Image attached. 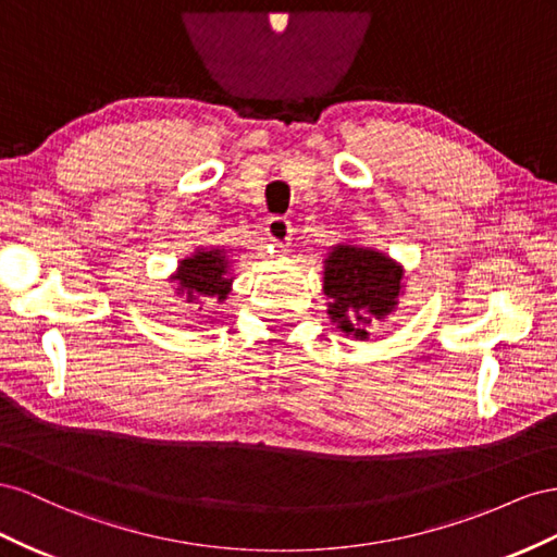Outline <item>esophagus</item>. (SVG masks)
<instances>
[{"label": "esophagus", "mask_w": 557, "mask_h": 557, "mask_svg": "<svg viewBox=\"0 0 557 557\" xmlns=\"http://www.w3.org/2000/svg\"><path fill=\"white\" fill-rule=\"evenodd\" d=\"M265 235L270 243H275L277 247L287 245L292 240V221L284 216H270L265 221Z\"/></svg>", "instance_id": "1"}]
</instances>
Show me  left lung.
Returning <instances> with one entry per match:
<instances>
[{"instance_id": "left-lung-1", "label": "left lung", "mask_w": 557, "mask_h": 557, "mask_svg": "<svg viewBox=\"0 0 557 557\" xmlns=\"http://www.w3.org/2000/svg\"><path fill=\"white\" fill-rule=\"evenodd\" d=\"M329 320L345 336L369 341L404 296V265L387 253L355 243L333 245L324 259Z\"/></svg>"}]
</instances>
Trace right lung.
I'll use <instances>...</instances> for the list:
<instances>
[{
  "mask_svg": "<svg viewBox=\"0 0 557 557\" xmlns=\"http://www.w3.org/2000/svg\"><path fill=\"white\" fill-rule=\"evenodd\" d=\"M231 259L221 247H198L190 257L182 259L170 282H177V292L186 304H202L205 298L224 304L231 294ZM202 310V308H198Z\"/></svg>",
  "mask_w": 557,
  "mask_h": 557,
  "instance_id": "add662e5",
  "label": "right lung"
}]
</instances>
